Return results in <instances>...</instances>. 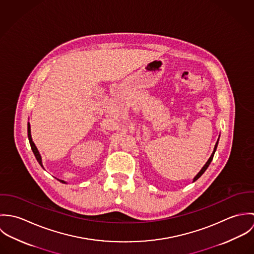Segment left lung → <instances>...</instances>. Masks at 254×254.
Listing matches in <instances>:
<instances>
[{
	"instance_id": "left-lung-1",
	"label": "left lung",
	"mask_w": 254,
	"mask_h": 254,
	"mask_svg": "<svg viewBox=\"0 0 254 254\" xmlns=\"http://www.w3.org/2000/svg\"><path fill=\"white\" fill-rule=\"evenodd\" d=\"M217 145H218V141H217V143H216V145H215V146H214V150H213V152H212V154H211V156H210V157H209V159H208V160H207V162H206V163H205V165H204V166H203V167H202V169H201V170H200V171H199V172H198V174H197V175H196V176H195V177H194V179H193V182L196 181V180H197V179H198V178H199V177H200V176H201V175H202V174H203V173H204V172H205V170H206V169H207V167H208V166H209V164H210V162H211V161H212V159H213V156H214V153H215V150H216V148H217Z\"/></svg>"
}]
</instances>
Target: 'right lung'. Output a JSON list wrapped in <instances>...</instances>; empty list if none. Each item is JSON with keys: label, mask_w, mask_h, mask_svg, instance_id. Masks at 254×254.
<instances>
[{"label": "right lung", "mask_w": 254, "mask_h": 254, "mask_svg": "<svg viewBox=\"0 0 254 254\" xmlns=\"http://www.w3.org/2000/svg\"><path fill=\"white\" fill-rule=\"evenodd\" d=\"M27 131H28V139H29V143H30L31 148H32V150H33V152H34V154H35V157H36L37 161L39 162V164H40L41 166H43V165H42L41 155H40V153H39V151H38V149H37L36 145H35L34 142L32 141V138H31V132H30V124H29V122H28V124H27ZM62 182H63V183H64V181Z\"/></svg>", "instance_id": "obj_1"}]
</instances>
